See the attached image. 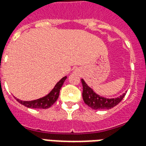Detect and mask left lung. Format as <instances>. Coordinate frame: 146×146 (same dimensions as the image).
<instances>
[{"label": "left lung", "instance_id": "obj_1", "mask_svg": "<svg viewBox=\"0 0 146 146\" xmlns=\"http://www.w3.org/2000/svg\"><path fill=\"white\" fill-rule=\"evenodd\" d=\"M81 83L83 85V99L86 105L92 110H110L112 109L116 105H118L122 101V99L125 96V93H123L119 97L114 98H104L102 96L96 94L83 79H81Z\"/></svg>", "mask_w": 146, "mask_h": 146}]
</instances>
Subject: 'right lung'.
<instances>
[{"instance_id": "add662e5", "label": "right lung", "mask_w": 146, "mask_h": 146, "mask_svg": "<svg viewBox=\"0 0 146 146\" xmlns=\"http://www.w3.org/2000/svg\"><path fill=\"white\" fill-rule=\"evenodd\" d=\"M66 78V76L62 77L55 84L54 88L51 90L50 93L47 95H45L44 97H43V98H38V99L33 100V101H22L19 98H15L20 104L23 105L26 107L32 108V109H48L49 107H51L55 102L57 101L58 95H59L61 88H62V86L63 83L65 82Z\"/></svg>"}]
</instances>
